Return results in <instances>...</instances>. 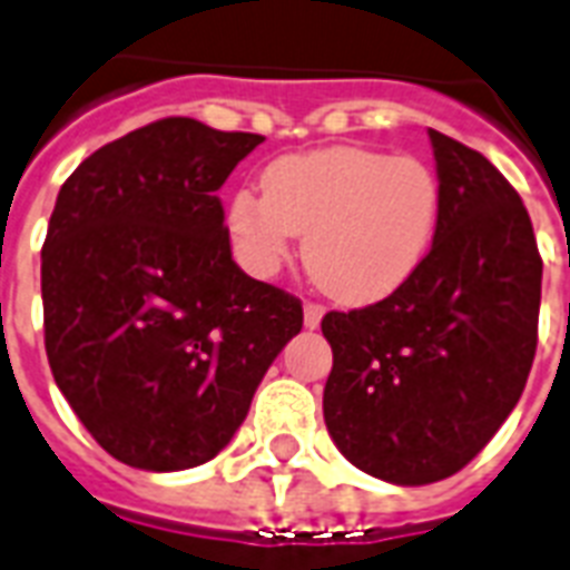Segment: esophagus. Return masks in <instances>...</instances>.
Here are the masks:
<instances>
[{
  "instance_id": "1",
  "label": "esophagus",
  "mask_w": 570,
  "mask_h": 570,
  "mask_svg": "<svg viewBox=\"0 0 570 570\" xmlns=\"http://www.w3.org/2000/svg\"><path fill=\"white\" fill-rule=\"evenodd\" d=\"M322 316H325V307L316 302H307L304 304V328H320Z\"/></svg>"
}]
</instances>
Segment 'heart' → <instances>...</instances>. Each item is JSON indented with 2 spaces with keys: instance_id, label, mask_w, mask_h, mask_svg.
Listing matches in <instances>:
<instances>
[{
  "instance_id": "b5f03b06",
  "label": "heart",
  "mask_w": 570,
  "mask_h": 570,
  "mask_svg": "<svg viewBox=\"0 0 570 570\" xmlns=\"http://www.w3.org/2000/svg\"><path fill=\"white\" fill-rule=\"evenodd\" d=\"M443 189L432 165L373 147H325L281 156L263 195L230 197L227 227L248 272H277L295 233L304 266L343 304H373L414 277L441 224Z\"/></svg>"
}]
</instances>
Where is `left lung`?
Here are the masks:
<instances>
[{
	"label": "left lung",
	"instance_id": "left-lung-1",
	"mask_svg": "<svg viewBox=\"0 0 570 570\" xmlns=\"http://www.w3.org/2000/svg\"><path fill=\"white\" fill-rule=\"evenodd\" d=\"M443 189L429 257L387 298L331 311L325 425L355 468L393 485L459 473L518 405L539 346L541 254L512 183L429 129Z\"/></svg>",
	"mask_w": 570,
	"mask_h": 570
}]
</instances>
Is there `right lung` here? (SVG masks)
Instances as JSON below:
<instances>
[{
    "instance_id": "add662e5",
    "label": "right lung",
    "mask_w": 570,
    "mask_h": 570,
    "mask_svg": "<svg viewBox=\"0 0 570 570\" xmlns=\"http://www.w3.org/2000/svg\"><path fill=\"white\" fill-rule=\"evenodd\" d=\"M259 141L163 118L94 150L58 191L40 250L49 366L129 468L215 459L302 331V302L245 275L224 227L218 189Z\"/></svg>"
}]
</instances>
